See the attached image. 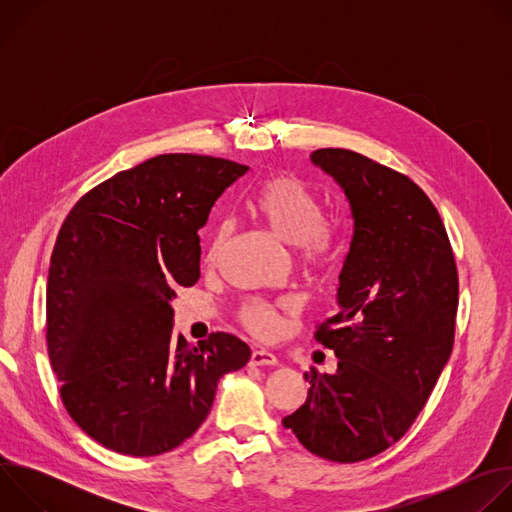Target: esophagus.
<instances>
[{
	"label": "esophagus",
	"mask_w": 512,
	"mask_h": 512,
	"mask_svg": "<svg viewBox=\"0 0 512 512\" xmlns=\"http://www.w3.org/2000/svg\"><path fill=\"white\" fill-rule=\"evenodd\" d=\"M251 364H255V367H275L277 364V356L269 350H253L251 352Z\"/></svg>",
	"instance_id": "34e87169"
}]
</instances>
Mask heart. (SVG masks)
I'll use <instances>...</instances> for the list:
<instances>
[{"mask_svg": "<svg viewBox=\"0 0 512 512\" xmlns=\"http://www.w3.org/2000/svg\"><path fill=\"white\" fill-rule=\"evenodd\" d=\"M249 208L277 239L296 245V253L304 267L322 269L332 259L328 212L322 200L298 178H269L253 194ZM231 237V223H223L216 229L206 255L208 265H216ZM237 318L259 338H271L279 328V310L263 300H245L237 310Z\"/></svg>", "mask_w": 512, "mask_h": 512, "instance_id": "b5f03b06", "label": "heart"}]
</instances>
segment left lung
Listing matches in <instances>:
<instances>
[{"label": "left lung", "instance_id": "left-lung-1", "mask_svg": "<svg viewBox=\"0 0 512 512\" xmlns=\"http://www.w3.org/2000/svg\"><path fill=\"white\" fill-rule=\"evenodd\" d=\"M312 162L352 212L338 314L314 334L338 371L306 373L308 397L283 427L308 452L352 464L397 444L440 379L454 348L458 267L440 212L411 178L342 148L316 150Z\"/></svg>", "mask_w": 512, "mask_h": 512}]
</instances>
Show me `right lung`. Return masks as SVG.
Listing matches in <instances>:
<instances>
[{"instance_id":"obj_1","label":"right lung","mask_w":512,"mask_h":512,"mask_svg":"<svg viewBox=\"0 0 512 512\" xmlns=\"http://www.w3.org/2000/svg\"><path fill=\"white\" fill-rule=\"evenodd\" d=\"M249 166L162 154L117 172L72 206L46 289V344L75 423L117 454L178 448L210 413L216 385L251 348L212 332L190 346L172 334L178 285L200 277L210 208Z\"/></svg>"}]
</instances>
